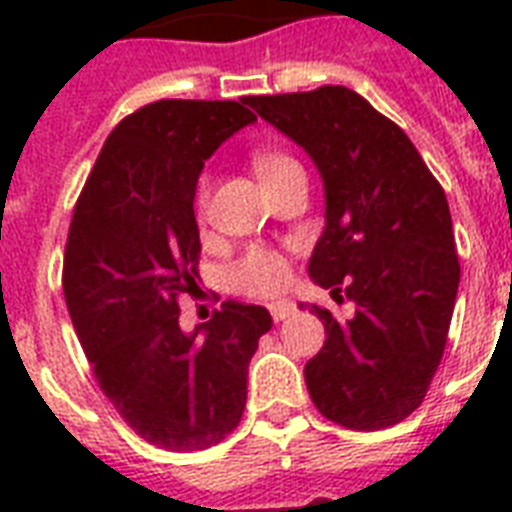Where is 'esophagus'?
<instances>
[{
	"instance_id": "1",
	"label": "esophagus",
	"mask_w": 512,
	"mask_h": 512,
	"mask_svg": "<svg viewBox=\"0 0 512 512\" xmlns=\"http://www.w3.org/2000/svg\"><path fill=\"white\" fill-rule=\"evenodd\" d=\"M268 311H271L273 321H284L287 316L295 313V303H292V300H271V303H268Z\"/></svg>"
}]
</instances>
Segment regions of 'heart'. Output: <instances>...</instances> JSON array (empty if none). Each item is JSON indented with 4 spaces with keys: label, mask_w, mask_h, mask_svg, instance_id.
<instances>
[{
    "label": "heart",
    "mask_w": 512,
    "mask_h": 512,
    "mask_svg": "<svg viewBox=\"0 0 512 512\" xmlns=\"http://www.w3.org/2000/svg\"><path fill=\"white\" fill-rule=\"evenodd\" d=\"M289 167H300V164L287 154H276V151H257L255 154V172L260 180H271L281 175ZM196 204L204 207L207 204V180H201L199 191H196ZM289 276L287 260L273 252V249L252 247L244 257L228 268V284L239 289L244 295H271L276 289L284 287Z\"/></svg>",
    "instance_id": "1"
}]
</instances>
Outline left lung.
<instances>
[{"mask_svg": "<svg viewBox=\"0 0 512 512\" xmlns=\"http://www.w3.org/2000/svg\"><path fill=\"white\" fill-rule=\"evenodd\" d=\"M247 103L316 164L327 225L308 273L356 308L340 321L311 305L327 329L305 364L313 404L342 428L396 425L428 393L460 287L444 188L406 132L348 87Z\"/></svg>", "mask_w": 512, "mask_h": 512, "instance_id": "8db88e82", "label": "left lung"}]
</instances>
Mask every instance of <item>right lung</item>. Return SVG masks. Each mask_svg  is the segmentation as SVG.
<instances>
[{
	"label": "right lung",
	"mask_w": 512,
	"mask_h": 512,
	"mask_svg": "<svg viewBox=\"0 0 512 512\" xmlns=\"http://www.w3.org/2000/svg\"><path fill=\"white\" fill-rule=\"evenodd\" d=\"M257 122L247 98L156 100L116 124L76 201L63 257V295L95 380L148 444L196 452L220 444L247 404L260 305L223 303L193 332L180 327L196 295L204 162Z\"/></svg>",
	"instance_id": "right-lung-1"
}]
</instances>
